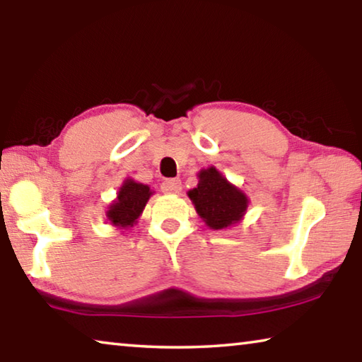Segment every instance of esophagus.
I'll use <instances>...</instances> for the list:
<instances>
[{"mask_svg": "<svg viewBox=\"0 0 362 362\" xmlns=\"http://www.w3.org/2000/svg\"><path fill=\"white\" fill-rule=\"evenodd\" d=\"M160 188H163V192L165 193H180L182 190V182L179 179H168L163 182V185H160Z\"/></svg>", "mask_w": 362, "mask_h": 362, "instance_id": "obj_1", "label": "esophagus"}]
</instances>
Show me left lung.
Returning <instances> with one entry per match:
<instances>
[{
    "label": "left lung",
    "mask_w": 362,
    "mask_h": 362,
    "mask_svg": "<svg viewBox=\"0 0 362 362\" xmlns=\"http://www.w3.org/2000/svg\"><path fill=\"white\" fill-rule=\"evenodd\" d=\"M197 188L188 192L198 216L209 228L222 230L242 221L248 197L232 185L216 168L199 170Z\"/></svg>",
    "instance_id": "8db88e82"
}]
</instances>
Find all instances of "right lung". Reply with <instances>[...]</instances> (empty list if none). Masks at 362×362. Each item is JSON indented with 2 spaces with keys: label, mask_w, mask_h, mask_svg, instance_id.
Listing matches in <instances>:
<instances>
[{
  "label": "right lung",
  "mask_w": 362,
  "mask_h": 362,
  "mask_svg": "<svg viewBox=\"0 0 362 362\" xmlns=\"http://www.w3.org/2000/svg\"><path fill=\"white\" fill-rule=\"evenodd\" d=\"M153 194L150 187L127 179L119 188L117 198L109 204L106 217L117 228L134 227Z\"/></svg>",
  "instance_id": "obj_1"
}]
</instances>
